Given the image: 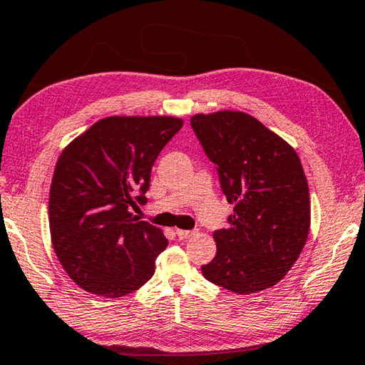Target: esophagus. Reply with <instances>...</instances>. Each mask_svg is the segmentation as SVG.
Returning a JSON list of instances; mask_svg holds the SVG:
<instances>
[{"mask_svg": "<svg viewBox=\"0 0 365 365\" xmlns=\"http://www.w3.org/2000/svg\"><path fill=\"white\" fill-rule=\"evenodd\" d=\"M176 235L179 240H187L194 235V232H190V230H176Z\"/></svg>", "mask_w": 365, "mask_h": 365, "instance_id": "obj_1", "label": "esophagus"}]
</instances>
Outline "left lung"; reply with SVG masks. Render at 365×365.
Here are the masks:
<instances>
[{"instance_id": "1", "label": "left lung", "mask_w": 365, "mask_h": 365, "mask_svg": "<svg viewBox=\"0 0 365 365\" xmlns=\"http://www.w3.org/2000/svg\"><path fill=\"white\" fill-rule=\"evenodd\" d=\"M190 127L235 204L214 232L217 255L202 274L235 294L276 285L295 264L310 230V195L299 155L245 112L197 114Z\"/></svg>"}]
</instances>
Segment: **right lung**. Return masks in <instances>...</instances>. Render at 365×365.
I'll use <instances>...</instances> for the list:
<instances>
[{
    "instance_id": "add662e5",
    "label": "right lung",
    "mask_w": 365,
    "mask_h": 365,
    "mask_svg": "<svg viewBox=\"0 0 365 365\" xmlns=\"http://www.w3.org/2000/svg\"><path fill=\"white\" fill-rule=\"evenodd\" d=\"M176 117H108L61 151L48 199L55 253L86 292L117 299L142 287L168 240L130 214L155 160L181 130Z\"/></svg>"
}]
</instances>
